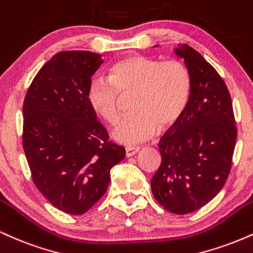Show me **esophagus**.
I'll use <instances>...</instances> for the list:
<instances>
[{
	"label": "esophagus",
	"instance_id": "obj_1",
	"mask_svg": "<svg viewBox=\"0 0 253 253\" xmlns=\"http://www.w3.org/2000/svg\"><path fill=\"white\" fill-rule=\"evenodd\" d=\"M139 151L138 148H126V157H131L133 155H136Z\"/></svg>",
	"mask_w": 253,
	"mask_h": 253
}]
</instances>
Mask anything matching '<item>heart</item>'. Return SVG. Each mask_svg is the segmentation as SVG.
I'll list each match as a JSON object with an SVG mask.
<instances>
[{
	"mask_svg": "<svg viewBox=\"0 0 253 253\" xmlns=\"http://www.w3.org/2000/svg\"><path fill=\"white\" fill-rule=\"evenodd\" d=\"M130 94L133 115L114 131L116 141L126 145L147 141L156 127L166 130L180 120L191 96V77L180 61L133 54L114 62L106 78L92 79L86 99L100 120L116 126L120 121L121 97Z\"/></svg>",
	"mask_w": 253,
	"mask_h": 253,
	"instance_id": "1",
	"label": "heart"
}]
</instances>
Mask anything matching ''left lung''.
Masks as SVG:
<instances>
[{
  "label": "left lung",
  "mask_w": 253,
  "mask_h": 253,
  "mask_svg": "<svg viewBox=\"0 0 253 253\" xmlns=\"http://www.w3.org/2000/svg\"><path fill=\"white\" fill-rule=\"evenodd\" d=\"M174 53L191 77V96L173 131L161 137V165L150 185L161 206L188 214L209 204L226 182L237 129L230 92L214 67L188 44L179 43Z\"/></svg>",
  "instance_id": "left-lung-1"
}]
</instances>
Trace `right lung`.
Wrapping results in <instances>:
<instances>
[{
	"instance_id": "obj_1",
	"label": "right lung",
	"mask_w": 253,
	"mask_h": 253,
	"mask_svg": "<svg viewBox=\"0 0 253 253\" xmlns=\"http://www.w3.org/2000/svg\"><path fill=\"white\" fill-rule=\"evenodd\" d=\"M102 55L67 50L39 71L23 103V150L38 189L53 206L82 215L105 194L126 149L109 141L86 99Z\"/></svg>"
}]
</instances>
